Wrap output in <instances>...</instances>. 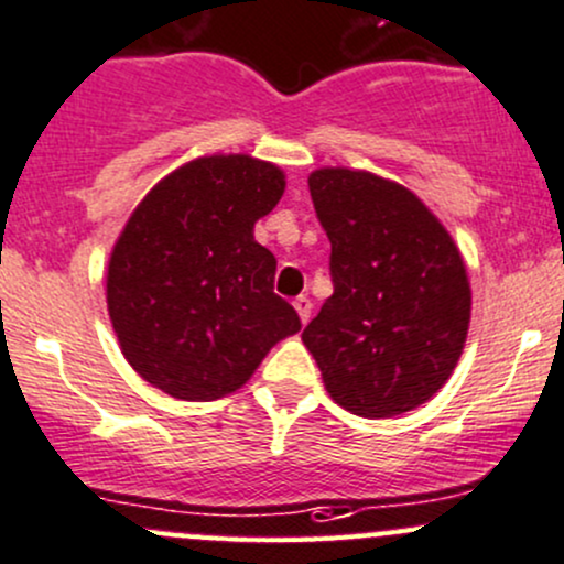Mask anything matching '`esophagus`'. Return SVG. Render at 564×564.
Here are the masks:
<instances>
[{"instance_id":"1","label":"esophagus","mask_w":564,"mask_h":564,"mask_svg":"<svg viewBox=\"0 0 564 564\" xmlns=\"http://www.w3.org/2000/svg\"><path fill=\"white\" fill-rule=\"evenodd\" d=\"M294 307H297V313H300V322L302 324H307V322H311V300H307L305 297V294H302V297H297V300H294Z\"/></svg>"}]
</instances>
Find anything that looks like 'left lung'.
<instances>
[{
  "label": "left lung",
  "mask_w": 564,
  "mask_h": 564,
  "mask_svg": "<svg viewBox=\"0 0 564 564\" xmlns=\"http://www.w3.org/2000/svg\"><path fill=\"white\" fill-rule=\"evenodd\" d=\"M332 242V297L302 332L329 397L365 419L430 400L459 361L470 283L452 235L400 183L327 167L307 177Z\"/></svg>",
  "instance_id": "1"
}]
</instances>
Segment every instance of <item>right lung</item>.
I'll return each instance as SVG.
<instances>
[{
	"label": "right lung",
	"instance_id": "add662e5",
	"mask_svg": "<svg viewBox=\"0 0 564 564\" xmlns=\"http://www.w3.org/2000/svg\"><path fill=\"white\" fill-rule=\"evenodd\" d=\"M286 181L270 162L205 156L148 192L108 264V311L129 365L177 400L240 389L300 316L272 292L275 257L253 224Z\"/></svg>",
	"mask_w": 564,
	"mask_h": 564
}]
</instances>
